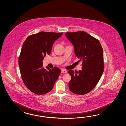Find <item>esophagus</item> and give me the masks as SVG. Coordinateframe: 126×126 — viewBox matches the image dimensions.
I'll list each match as a JSON object with an SVG mask.
<instances>
[{"instance_id": "obj_1", "label": "esophagus", "mask_w": 126, "mask_h": 126, "mask_svg": "<svg viewBox=\"0 0 126 126\" xmlns=\"http://www.w3.org/2000/svg\"><path fill=\"white\" fill-rule=\"evenodd\" d=\"M61 73H66L67 72V71L65 69H62L61 70Z\"/></svg>"}]
</instances>
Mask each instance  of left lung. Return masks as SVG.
<instances>
[{"label":"left lung","mask_w":126,"mask_h":126,"mask_svg":"<svg viewBox=\"0 0 126 126\" xmlns=\"http://www.w3.org/2000/svg\"><path fill=\"white\" fill-rule=\"evenodd\" d=\"M65 35L74 47L76 56L82 61L81 70L76 73L68 71L71 76L69 88L74 94L83 95L94 88L102 76L103 48L99 40L85 32H67Z\"/></svg>","instance_id":"obj_1"}]
</instances>
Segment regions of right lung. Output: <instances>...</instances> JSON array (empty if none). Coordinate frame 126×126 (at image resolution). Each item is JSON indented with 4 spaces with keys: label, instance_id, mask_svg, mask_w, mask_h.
<instances>
[{
    "label": "right lung",
    "instance_id": "obj_1",
    "mask_svg": "<svg viewBox=\"0 0 126 126\" xmlns=\"http://www.w3.org/2000/svg\"><path fill=\"white\" fill-rule=\"evenodd\" d=\"M63 34L41 32L29 36L23 44L18 59L20 71L24 84L35 94L50 92L59 77V68L45 69L42 61L47 54H50L54 41Z\"/></svg>",
    "mask_w": 126,
    "mask_h": 126
}]
</instances>
